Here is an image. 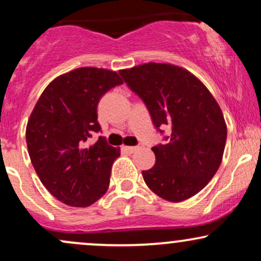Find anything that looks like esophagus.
Returning a JSON list of instances; mask_svg holds the SVG:
<instances>
[{
    "mask_svg": "<svg viewBox=\"0 0 261 261\" xmlns=\"http://www.w3.org/2000/svg\"><path fill=\"white\" fill-rule=\"evenodd\" d=\"M141 146H124L122 147V151H126L128 153H134V152H136L137 149H140Z\"/></svg>",
    "mask_w": 261,
    "mask_h": 261,
    "instance_id": "34e87169",
    "label": "esophagus"
}]
</instances>
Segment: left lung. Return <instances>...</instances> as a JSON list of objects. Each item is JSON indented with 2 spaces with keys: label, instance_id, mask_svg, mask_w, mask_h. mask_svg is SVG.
<instances>
[{
  "label": "left lung",
  "instance_id": "8db88e82",
  "mask_svg": "<svg viewBox=\"0 0 261 261\" xmlns=\"http://www.w3.org/2000/svg\"><path fill=\"white\" fill-rule=\"evenodd\" d=\"M119 73L145 103L167 141L152 147L155 164L142 170L143 180L167 201L194 196L214 178L222 161L227 126L217 101L194 74L174 65L148 62ZM163 127L171 130L169 137Z\"/></svg>",
  "mask_w": 261,
  "mask_h": 261
}]
</instances>
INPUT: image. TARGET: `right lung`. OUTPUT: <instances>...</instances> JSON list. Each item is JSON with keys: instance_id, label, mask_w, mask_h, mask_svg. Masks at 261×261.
<instances>
[{"instance_id": "obj_1", "label": "right lung", "mask_w": 261, "mask_h": 261, "mask_svg": "<svg viewBox=\"0 0 261 261\" xmlns=\"http://www.w3.org/2000/svg\"><path fill=\"white\" fill-rule=\"evenodd\" d=\"M122 81L114 71L81 67L59 76L44 89L27 125V146L44 187L68 206L86 207L109 188L113 162L120 149L106 137L89 145L101 130L100 98Z\"/></svg>"}]
</instances>
